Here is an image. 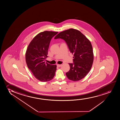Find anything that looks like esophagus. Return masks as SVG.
Masks as SVG:
<instances>
[{"label": "esophagus", "mask_w": 120, "mask_h": 120, "mask_svg": "<svg viewBox=\"0 0 120 120\" xmlns=\"http://www.w3.org/2000/svg\"><path fill=\"white\" fill-rule=\"evenodd\" d=\"M61 66H62L61 64H57V67H61Z\"/></svg>", "instance_id": "34e87169"}]
</instances>
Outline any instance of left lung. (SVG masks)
I'll use <instances>...</instances> for the list:
<instances>
[{
	"instance_id": "8db88e82",
	"label": "left lung",
	"mask_w": 120,
	"mask_h": 120,
	"mask_svg": "<svg viewBox=\"0 0 120 120\" xmlns=\"http://www.w3.org/2000/svg\"><path fill=\"white\" fill-rule=\"evenodd\" d=\"M55 39L64 40L70 52L74 54L73 63H69L70 70L66 73L69 79L79 81L90 71L93 62V48L90 41L78 30L71 28L61 32Z\"/></svg>"
}]
</instances>
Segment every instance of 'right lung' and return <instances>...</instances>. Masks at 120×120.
Here are the masks:
<instances>
[{
    "mask_svg": "<svg viewBox=\"0 0 120 120\" xmlns=\"http://www.w3.org/2000/svg\"><path fill=\"white\" fill-rule=\"evenodd\" d=\"M57 32L45 31L39 33L31 41L26 53V61L28 68L35 77L42 82L52 79L56 70V65L45 61L48 57L50 41Z\"/></svg>",
    "mask_w": 120,
    "mask_h": 120,
    "instance_id": "right-lung-1",
    "label": "right lung"
}]
</instances>
